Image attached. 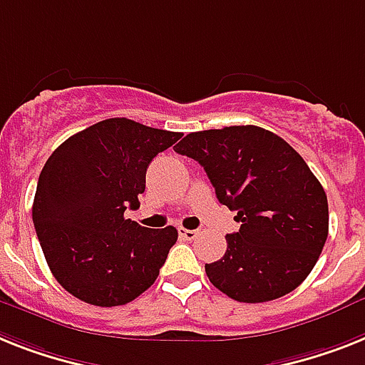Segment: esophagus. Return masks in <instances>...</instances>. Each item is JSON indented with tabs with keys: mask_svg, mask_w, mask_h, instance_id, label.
Instances as JSON below:
<instances>
[{
	"mask_svg": "<svg viewBox=\"0 0 365 365\" xmlns=\"http://www.w3.org/2000/svg\"><path fill=\"white\" fill-rule=\"evenodd\" d=\"M179 235H180V237H182V239H186V240H194V239H197V235H200V231L185 230V227H179Z\"/></svg>",
	"mask_w": 365,
	"mask_h": 365,
	"instance_id": "esophagus-1",
	"label": "esophagus"
}]
</instances>
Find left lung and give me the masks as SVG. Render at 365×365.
<instances>
[{
	"label": "left lung",
	"instance_id": "left-lung-1",
	"mask_svg": "<svg viewBox=\"0 0 365 365\" xmlns=\"http://www.w3.org/2000/svg\"><path fill=\"white\" fill-rule=\"evenodd\" d=\"M200 162L240 230L224 257L205 264L210 284L233 300L269 302L308 278L328 237V201L308 164L261 126L192 132L175 147Z\"/></svg>",
	"mask_w": 365,
	"mask_h": 365
}]
</instances>
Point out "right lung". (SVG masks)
Segmentation results:
<instances>
[{
    "label": "right lung",
    "instance_id": "1",
    "mask_svg": "<svg viewBox=\"0 0 365 365\" xmlns=\"http://www.w3.org/2000/svg\"><path fill=\"white\" fill-rule=\"evenodd\" d=\"M180 135L113 117L71 135L48 158L33 224L53 278L72 297L111 308L155 284L179 233L141 227L125 210L140 207L147 168Z\"/></svg>",
    "mask_w": 365,
    "mask_h": 365
}]
</instances>
